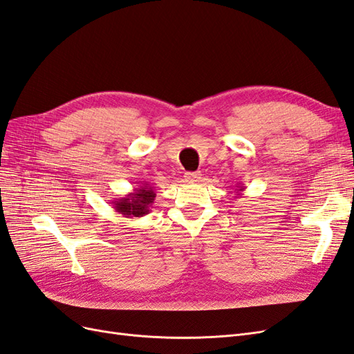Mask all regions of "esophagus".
Returning <instances> with one entry per match:
<instances>
[{
    "label": "esophagus",
    "instance_id": "1",
    "mask_svg": "<svg viewBox=\"0 0 354 354\" xmlns=\"http://www.w3.org/2000/svg\"><path fill=\"white\" fill-rule=\"evenodd\" d=\"M185 178H186V181L194 183V181H198L201 178V173H198V171H196V173H186Z\"/></svg>",
    "mask_w": 354,
    "mask_h": 354
}]
</instances>
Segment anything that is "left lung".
<instances>
[{
  "instance_id": "obj_1",
  "label": "left lung",
  "mask_w": 354,
  "mask_h": 354,
  "mask_svg": "<svg viewBox=\"0 0 354 354\" xmlns=\"http://www.w3.org/2000/svg\"><path fill=\"white\" fill-rule=\"evenodd\" d=\"M238 187V192H236V194L238 195H242V192H243V189H245V186H242V185H239V186H236Z\"/></svg>"
}]
</instances>
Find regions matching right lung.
Here are the masks:
<instances>
[{"mask_svg":"<svg viewBox=\"0 0 354 354\" xmlns=\"http://www.w3.org/2000/svg\"><path fill=\"white\" fill-rule=\"evenodd\" d=\"M155 190L149 181L142 183L140 187H136L131 194H128L120 199L113 201V208L116 212L122 214L124 217H143L149 214L155 201Z\"/></svg>","mask_w":354,"mask_h":354,"instance_id":"right-lung-1","label":"right lung"}]
</instances>
